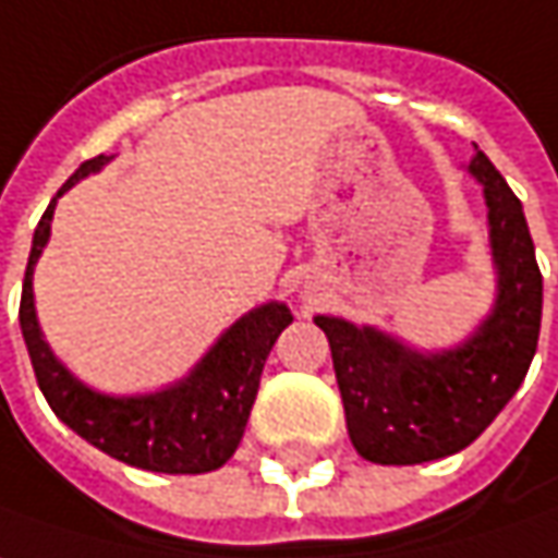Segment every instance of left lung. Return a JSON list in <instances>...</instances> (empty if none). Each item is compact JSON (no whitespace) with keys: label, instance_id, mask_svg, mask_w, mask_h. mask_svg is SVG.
Masks as SVG:
<instances>
[{"label":"left lung","instance_id":"obj_1","mask_svg":"<svg viewBox=\"0 0 558 558\" xmlns=\"http://www.w3.org/2000/svg\"><path fill=\"white\" fill-rule=\"evenodd\" d=\"M469 168L490 208L499 296L465 347L418 355L375 327L315 318L330 343L352 447L368 462L418 465L465 449L515 397L537 352L544 278L519 196L481 149Z\"/></svg>","mask_w":558,"mask_h":558}]
</instances>
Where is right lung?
<instances>
[{
	"label": "right lung",
	"mask_w": 558,
	"mask_h": 558,
	"mask_svg": "<svg viewBox=\"0 0 558 558\" xmlns=\"http://www.w3.org/2000/svg\"><path fill=\"white\" fill-rule=\"evenodd\" d=\"M102 165H106V156L84 161L64 181L56 199L68 186L99 171ZM56 199L43 211L34 231V246H31L24 290H21V333H24L31 365H34V375L46 402L74 434H81L96 449L109 452L134 469L165 474H203L221 469L240 447V437L246 430L255 393H258V377L265 368V359L280 337V330L293 322L290 308L268 303L243 315L208 350L206 359L196 365V372L171 390L131 397V400L93 393L56 362V355L49 352L39 333L37 308H34L31 278H34L39 253L49 240Z\"/></svg>",
	"instance_id": "add662e5"
}]
</instances>
